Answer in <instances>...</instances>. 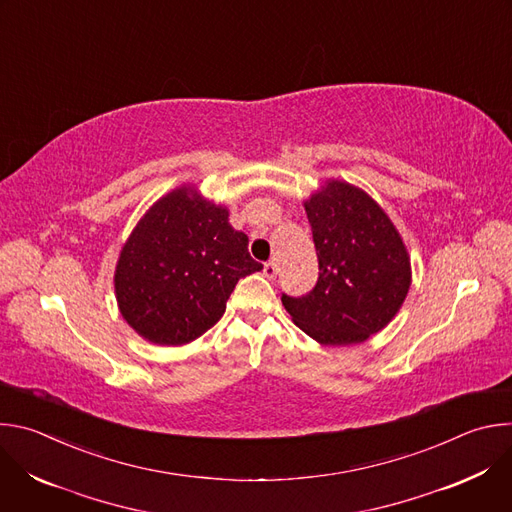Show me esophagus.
<instances>
[{
  "label": "esophagus",
  "mask_w": 512,
  "mask_h": 512,
  "mask_svg": "<svg viewBox=\"0 0 512 512\" xmlns=\"http://www.w3.org/2000/svg\"><path fill=\"white\" fill-rule=\"evenodd\" d=\"M263 275H265L267 279H275V277H277V265H275L273 261L265 263V265H263Z\"/></svg>",
  "instance_id": "1"
}]
</instances>
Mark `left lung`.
I'll list each match as a JSON object with an SVG mask.
<instances>
[{
	"label": "left lung",
	"instance_id": "8db88e82",
	"mask_svg": "<svg viewBox=\"0 0 512 512\" xmlns=\"http://www.w3.org/2000/svg\"><path fill=\"white\" fill-rule=\"evenodd\" d=\"M304 208L320 275L308 296L283 294L281 304L298 328L324 346L369 340L407 298V247L379 202L344 180H326Z\"/></svg>",
	"mask_w": 512,
	"mask_h": 512
}]
</instances>
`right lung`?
Segmentation results:
<instances>
[{"instance_id": "1", "label": "right lung", "mask_w": 512, "mask_h": 512, "mask_svg": "<svg viewBox=\"0 0 512 512\" xmlns=\"http://www.w3.org/2000/svg\"><path fill=\"white\" fill-rule=\"evenodd\" d=\"M227 206L184 184L156 200L121 247L115 298L123 320L160 346H182L223 318L237 281L261 271Z\"/></svg>"}]
</instances>
